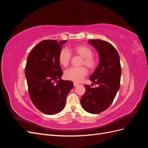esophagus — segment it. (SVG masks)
<instances>
[{"instance_id": "34e87169", "label": "esophagus", "mask_w": 148, "mask_h": 148, "mask_svg": "<svg viewBox=\"0 0 148 148\" xmlns=\"http://www.w3.org/2000/svg\"><path fill=\"white\" fill-rule=\"evenodd\" d=\"M73 85H74V86H78V84L77 83H73Z\"/></svg>"}]
</instances>
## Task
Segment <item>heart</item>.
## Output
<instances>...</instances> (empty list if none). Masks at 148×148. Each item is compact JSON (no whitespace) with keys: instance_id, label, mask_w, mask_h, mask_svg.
Returning a JSON list of instances; mask_svg holds the SVG:
<instances>
[{"instance_id":"b5f03b06","label":"heart","mask_w":148,"mask_h":148,"mask_svg":"<svg viewBox=\"0 0 148 148\" xmlns=\"http://www.w3.org/2000/svg\"><path fill=\"white\" fill-rule=\"evenodd\" d=\"M70 51L83 58L81 62V65L86 66L89 70L95 69L97 64L96 57L93 56V50L86 45H79L74 47ZM67 49H62L59 55V61L61 65L67 66L71 60V53ZM88 74V70L85 66L71 67L65 70L64 73L65 78L75 82H79L86 77Z\"/></svg>"}]
</instances>
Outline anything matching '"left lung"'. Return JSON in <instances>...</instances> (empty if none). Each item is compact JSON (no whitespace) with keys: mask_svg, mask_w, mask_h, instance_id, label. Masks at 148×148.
Wrapping results in <instances>:
<instances>
[{"mask_svg":"<svg viewBox=\"0 0 148 148\" xmlns=\"http://www.w3.org/2000/svg\"><path fill=\"white\" fill-rule=\"evenodd\" d=\"M89 43L99 56V64L89 78L98 87L84 84L86 91L80 101L85 110L96 114L108 109L112 103L120 88L122 71L119 53L111 44L100 39H91Z\"/></svg>","mask_w":148,"mask_h":148,"instance_id":"8db88e82","label":"left lung"}]
</instances>
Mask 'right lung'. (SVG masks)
<instances>
[{"label": "right lung", "instance_id": "add662e5", "mask_svg": "<svg viewBox=\"0 0 148 148\" xmlns=\"http://www.w3.org/2000/svg\"><path fill=\"white\" fill-rule=\"evenodd\" d=\"M66 41L44 40L31 50L26 61L25 76L30 99L38 110L47 115L64 109L66 96L73 87L72 82L61 78L63 71L59 55Z\"/></svg>", "mask_w": 148, "mask_h": 148}]
</instances>
